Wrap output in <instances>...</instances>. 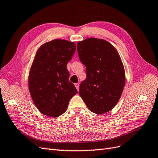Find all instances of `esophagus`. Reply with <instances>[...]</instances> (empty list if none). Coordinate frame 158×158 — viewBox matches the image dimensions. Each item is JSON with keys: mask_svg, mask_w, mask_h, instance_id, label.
Instances as JSON below:
<instances>
[{"mask_svg": "<svg viewBox=\"0 0 158 158\" xmlns=\"http://www.w3.org/2000/svg\"><path fill=\"white\" fill-rule=\"evenodd\" d=\"M74 85H75V87L76 88V89L78 90H79V84L76 83V84H74Z\"/></svg>", "mask_w": 158, "mask_h": 158, "instance_id": "esophagus-1", "label": "esophagus"}]
</instances>
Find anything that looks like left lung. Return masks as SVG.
<instances>
[{"instance_id": "left-lung-1", "label": "left lung", "mask_w": 158, "mask_h": 158, "mask_svg": "<svg viewBox=\"0 0 158 158\" xmlns=\"http://www.w3.org/2000/svg\"><path fill=\"white\" fill-rule=\"evenodd\" d=\"M77 49L86 67L80 96L92 113L109 112L118 102L125 84V68L118 52L109 41L94 37L78 41Z\"/></svg>"}]
</instances>
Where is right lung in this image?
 Returning a JSON list of instances; mask_svg holds the SVG:
<instances>
[{
  "label": "right lung",
  "mask_w": 158,
  "mask_h": 158,
  "mask_svg": "<svg viewBox=\"0 0 158 158\" xmlns=\"http://www.w3.org/2000/svg\"><path fill=\"white\" fill-rule=\"evenodd\" d=\"M76 50L74 42L56 39L42 44L31 66L28 86L35 105L46 116L64 113L72 97L78 93L69 81L67 64Z\"/></svg>",
  "instance_id": "1"
}]
</instances>
